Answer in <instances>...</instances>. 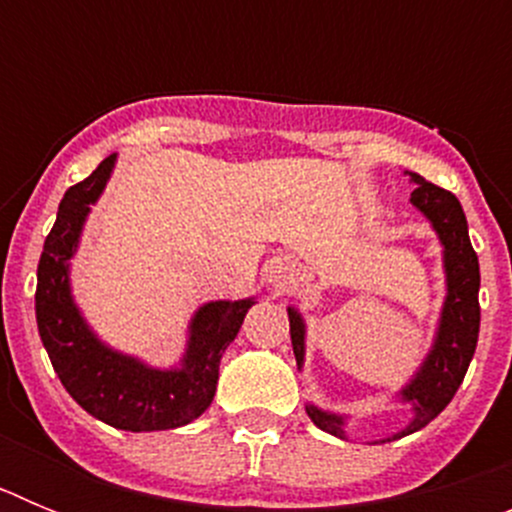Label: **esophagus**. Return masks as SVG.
Wrapping results in <instances>:
<instances>
[{"mask_svg": "<svg viewBox=\"0 0 512 512\" xmlns=\"http://www.w3.org/2000/svg\"><path fill=\"white\" fill-rule=\"evenodd\" d=\"M297 274H300V269H297L295 261L277 259V261H271V266L266 269V282L271 284L274 292H284V289H289L292 284H295Z\"/></svg>", "mask_w": 512, "mask_h": 512, "instance_id": "obj_1", "label": "esophagus"}]
</instances>
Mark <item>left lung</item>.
Wrapping results in <instances>:
<instances>
[{
	"mask_svg": "<svg viewBox=\"0 0 512 512\" xmlns=\"http://www.w3.org/2000/svg\"><path fill=\"white\" fill-rule=\"evenodd\" d=\"M410 179L415 182V192L410 202L431 220L433 230L441 238L443 269H446L449 295H446V302H443L441 325H438V336L431 354L423 361L413 382L400 392L402 400L413 402V423L402 433H397V436L387 438V441H395V438L420 431L423 425L431 423L454 400L459 384L464 382V374L469 369V361H472L479 336V261L472 248V241H469L464 210H461L454 194L436 187V184L425 182L420 174L410 171ZM287 315L295 359L297 366L302 369V361H305V323H302L300 312L295 307H289ZM307 415L323 431L333 433L338 438L346 436L341 415L325 413V410H318L315 405H307Z\"/></svg>",
	"mask_w": 512,
	"mask_h": 512,
	"instance_id": "1",
	"label": "left lung"
}]
</instances>
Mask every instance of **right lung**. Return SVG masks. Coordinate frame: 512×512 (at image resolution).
Masks as SVG:
<instances>
[{
	"instance_id": "add662e5",
	"label": "right lung",
	"mask_w": 512,
	"mask_h": 512,
	"mask_svg": "<svg viewBox=\"0 0 512 512\" xmlns=\"http://www.w3.org/2000/svg\"><path fill=\"white\" fill-rule=\"evenodd\" d=\"M115 158V153L104 158L84 182L63 194L40 253L35 318L58 379L89 415L122 431H166L192 423L210 408L220 359L238 336L253 300H220L200 307L189 325L187 354L179 369H151L97 341L71 300L69 259Z\"/></svg>"
}]
</instances>
